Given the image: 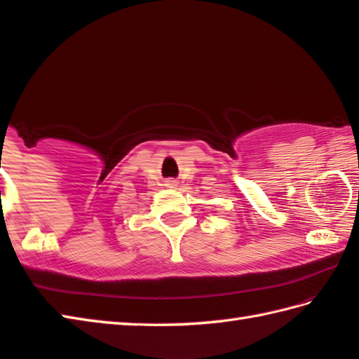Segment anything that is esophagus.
Here are the masks:
<instances>
[{
  "mask_svg": "<svg viewBox=\"0 0 359 359\" xmlns=\"http://www.w3.org/2000/svg\"><path fill=\"white\" fill-rule=\"evenodd\" d=\"M166 185L168 187H175V185H177V182L172 180V179H169V180H166Z\"/></svg>",
  "mask_w": 359,
  "mask_h": 359,
  "instance_id": "esophagus-1",
  "label": "esophagus"
}]
</instances>
